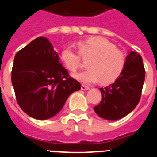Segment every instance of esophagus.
Masks as SVG:
<instances>
[{"label":"esophagus","mask_w":157,"mask_h":157,"mask_svg":"<svg viewBox=\"0 0 157 157\" xmlns=\"http://www.w3.org/2000/svg\"><path fill=\"white\" fill-rule=\"evenodd\" d=\"M89 89H90V87L87 86L82 85V90H83V91H87V90H89Z\"/></svg>","instance_id":"esophagus-1"}]
</instances>
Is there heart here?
Returning a JSON list of instances; mask_svg holds the SVG:
<instances>
[{
    "mask_svg": "<svg viewBox=\"0 0 157 157\" xmlns=\"http://www.w3.org/2000/svg\"><path fill=\"white\" fill-rule=\"evenodd\" d=\"M80 55L90 58L87 70L76 73L73 76L86 84L101 81L102 84H110L119 77L125 66V55L115 48V45L102 37H92L78 43ZM74 48L68 46L61 52L60 58L65 67L75 71L81 65V56Z\"/></svg>",
    "mask_w": 157,
    "mask_h": 157,
    "instance_id": "b5f03b06",
    "label": "heart"
}]
</instances>
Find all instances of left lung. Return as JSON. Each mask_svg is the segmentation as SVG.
I'll return each mask as SVG.
<instances>
[{
  "mask_svg": "<svg viewBox=\"0 0 157 157\" xmlns=\"http://www.w3.org/2000/svg\"><path fill=\"white\" fill-rule=\"evenodd\" d=\"M145 76L142 57L137 52L129 51L119 77L111 85L100 88L102 101L94 107L96 113L108 120H118L128 115L140 102Z\"/></svg>",
  "mask_w": 157,
  "mask_h": 157,
  "instance_id": "1",
  "label": "left lung"
}]
</instances>
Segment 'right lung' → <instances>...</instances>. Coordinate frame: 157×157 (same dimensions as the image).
I'll return each instance as SVG.
<instances>
[{
	"instance_id": "add662e5",
	"label": "right lung",
	"mask_w": 157,
	"mask_h": 157,
	"mask_svg": "<svg viewBox=\"0 0 157 157\" xmlns=\"http://www.w3.org/2000/svg\"><path fill=\"white\" fill-rule=\"evenodd\" d=\"M12 83L22 111L36 119L56 115L81 84L69 76L47 38H37L15 55Z\"/></svg>"
}]
</instances>
